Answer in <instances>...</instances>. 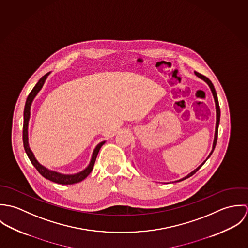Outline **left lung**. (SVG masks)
Wrapping results in <instances>:
<instances>
[{
  "label": "left lung",
  "instance_id": "obj_1",
  "mask_svg": "<svg viewBox=\"0 0 248 248\" xmlns=\"http://www.w3.org/2000/svg\"><path fill=\"white\" fill-rule=\"evenodd\" d=\"M195 74L198 76V77H200L201 79H202L203 81H205L207 84H208V86L210 87V89H211V92H212L213 96H214V100H215V104H216V113H217V120H216V130H215V137H214V142H213V148L212 151H211V153L209 154V155H208V157L206 158V160L210 157V155H212L213 151H214V149H215V147H216V144H217V131H218V125H219V118H220V109H219V105H218V100H217V93H216V90H215V88H214V86H213L212 82L206 77V76H204V75H202V74H201V73H199V72H197V71H195ZM206 160H204L197 169H195L193 172H191L189 175H187L186 177H183V178H181V179H179V180H177V181H181V180H184V179H186V178H188V177H192L204 163H205V161Z\"/></svg>",
  "mask_w": 248,
  "mask_h": 248
}]
</instances>
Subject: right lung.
<instances>
[{
  "mask_svg": "<svg viewBox=\"0 0 248 248\" xmlns=\"http://www.w3.org/2000/svg\"><path fill=\"white\" fill-rule=\"evenodd\" d=\"M50 72H47L46 74H45L43 77L40 78V80L38 81V83L36 84L35 87L32 89V91L31 92V93L29 94L28 98H27V101H26V105H25V109H24V126H23V142H24V148H25V151L30 158V160L31 161V163L33 164V166L37 169V171L43 176L44 177H46V179L48 180H51L55 183H58V184H65V185H68V184H74V183H77V182H80L82 181L83 179H85L86 177H88L91 172L93 171V165H94V162H95V159H96V156L98 155V152L100 150V148L102 147V145L105 143V141L100 142L96 147L95 149L93 150V155H92V159H91V162L89 164V166L77 173V174H74V175H64V174H60L58 172H55V171H51V170H48L47 168H46L45 166L41 165L33 155L32 151L31 150L30 148V145H29V137H28V127H29V121H30V117H31V103L33 101V99L35 98L37 93L40 92V90L42 89L46 77L48 76Z\"/></svg>",
  "mask_w": 248,
  "mask_h": 248,
  "instance_id": "right-lung-1",
  "label": "right lung"
}]
</instances>
